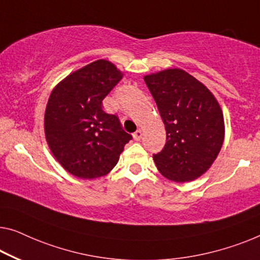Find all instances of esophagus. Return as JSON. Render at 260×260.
I'll list each match as a JSON object with an SVG mask.
<instances>
[{"label":"esophagus","instance_id":"esophagus-1","mask_svg":"<svg viewBox=\"0 0 260 260\" xmlns=\"http://www.w3.org/2000/svg\"><path fill=\"white\" fill-rule=\"evenodd\" d=\"M133 138H134V140H135V141H139V140H140V139L142 138V131H141V129L135 131L134 133H133Z\"/></svg>","mask_w":260,"mask_h":260}]
</instances>
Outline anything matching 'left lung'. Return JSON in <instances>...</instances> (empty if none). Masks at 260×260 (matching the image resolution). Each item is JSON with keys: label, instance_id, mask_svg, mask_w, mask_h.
Here are the masks:
<instances>
[{"label": "left lung", "instance_id": "8db88e82", "mask_svg": "<svg viewBox=\"0 0 260 260\" xmlns=\"http://www.w3.org/2000/svg\"><path fill=\"white\" fill-rule=\"evenodd\" d=\"M167 132V142L154 154L166 179L190 182L211 167L224 141L223 112L214 94L181 69L143 77Z\"/></svg>", "mask_w": 260, "mask_h": 260}]
</instances>
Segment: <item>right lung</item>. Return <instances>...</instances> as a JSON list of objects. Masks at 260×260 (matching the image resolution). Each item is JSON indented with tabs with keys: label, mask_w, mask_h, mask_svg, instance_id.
Instances as JSON below:
<instances>
[{
	"label": "right lung",
	"mask_w": 260,
	"mask_h": 260,
	"mask_svg": "<svg viewBox=\"0 0 260 260\" xmlns=\"http://www.w3.org/2000/svg\"><path fill=\"white\" fill-rule=\"evenodd\" d=\"M114 64L99 59L72 72L53 88L44 115L49 148L76 177L104 176L118 164L132 135L117 115L103 110V100L122 78Z\"/></svg>",
	"instance_id": "add662e5"
}]
</instances>
